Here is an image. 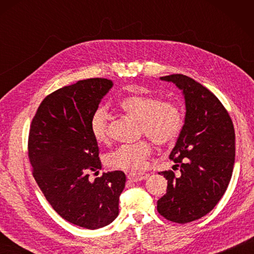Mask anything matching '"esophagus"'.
<instances>
[{"label":"esophagus","mask_w":254,"mask_h":254,"mask_svg":"<svg viewBox=\"0 0 254 254\" xmlns=\"http://www.w3.org/2000/svg\"><path fill=\"white\" fill-rule=\"evenodd\" d=\"M148 177H149L148 174H128L127 179L132 182H137V181L147 179Z\"/></svg>","instance_id":"esophagus-1"}]
</instances>
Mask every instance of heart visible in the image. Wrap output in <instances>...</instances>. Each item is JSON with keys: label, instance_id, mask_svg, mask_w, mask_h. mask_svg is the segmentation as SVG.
I'll return each mask as SVG.
<instances>
[{"label": "heart", "instance_id": "heart-1", "mask_svg": "<svg viewBox=\"0 0 254 254\" xmlns=\"http://www.w3.org/2000/svg\"><path fill=\"white\" fill-rule=\"evenodd\" d=\"M120 109L139 121V133L147 135L157 145L175 142L181 132L183 117L175 102L160 101L152 95H131L118 102ZM90 132L99 144L109 143V115L105 108L99 107L90 117ZM152 153V145L147 139L135 144H127L107 155L106 163L113 169L136 172L147 166Z\"/></svg>", "mask_w": 254, "mask_h": 254}]
</instances>
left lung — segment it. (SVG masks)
<instances>
[{
	"instance_id": "1",
	"label": "left lung",
	"mask_w": 254,
	"mask_h": 254,
	"mask_svg": "<svg viewBox=\"0 0 254 254\" xmlns=\"http://www.w3.org/2000/svg\"><path fill=\"white\" fill-rule=\"evenodd\" d=\"M160 79L182 90L186 119L169 155L181 175L159 172L168 186L157 210L170 222L187 224L209 213L227 190L235 164V128L222 102L203 85L182 74Z\"/></svg>"
}]
</instances>
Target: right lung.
I'll list each match as a JSON object with an SVG mask.
<instances>
[{
    "label": "right lung",
    "instance_id": "right-lung-1",
    "mask_svg": "<svg viewBox=\"0 0 254 254\" xmlns=\"http://www.w3.org/2000/svg\"><path fill=\"white\" fill-rule=\"evenodd\" d=\"M112 86L107 78L64 86L42 100L30 126L28 157L37 185L62 218L86 229L117 218L126 187V175L119 170L89 180L101 169L90 117Z\"/></svg>",
    "mask_w": 254,
    "mask_h": 254
}]
</instances>
